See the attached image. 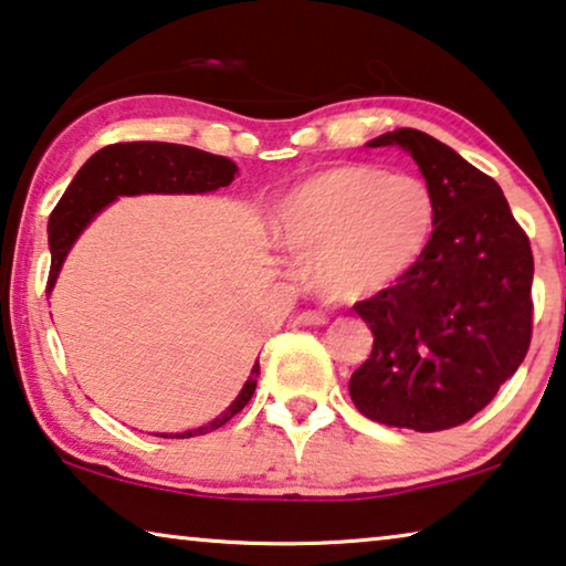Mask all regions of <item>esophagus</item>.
I'll return each instance as SVG.
<instances>
[{
	"instance_id": "1",
	"label": "esophagus",
	"mask_w": 566,
	"mask_h": 566,
	"mask_svg": "<svg viewBox=\"0 0 566 566\" xmlns=\"http://www.w3.org/2000/svg\"><path fill=\"white\" fill-rule=\"evenodd\" d=\"M294 323H297V325H325L327 315H325V312H319V310H305V312H300L297 317H294Z\"/></svg>"
}]
</instances>
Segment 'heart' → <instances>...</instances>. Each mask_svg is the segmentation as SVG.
<instances>
[{
  "label": "heart",
  "instance_id": "heart-1",
  "mask_svg": "<svg viewBox=\"0 0 566 566\" xmlns=\"http://www.w3.org/2000/svg\"><path fill=\"white\" fill-rule=\"evenodd\" d=\"M437 196L424 177L374 165H333L286 192L272 213L284 251L310 259L331 300H360L399 282L427 254Z\"/></svg>",
  "mask_w": 566,
  "mask_h": 566
}]
</instances>
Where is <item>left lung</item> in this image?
Instances as JSON below:
<instances>
[{
	"instance_id": "8db88e82",
	"label": "left lung",
	"mask_w": 566,
	"mask_h": 566,
	"mask_svg": "<svg viewBox=\"0 0 566 566\" xmlns=\"http://www.w3.org/2000/svg\"><path fill=\"white\" fill-rule=\"evenodd\" d=\"M399 145L437 196L427 254L394 286L356 302L374 350L350 376V399L378 424L442 432L465 424L524 364L534 327V254L501 185L417 129Z\"/></svg>"
}]
</instances>
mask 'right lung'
Listing matches in <instances>:
<instances>
[{
  "label": "right lung",
  "instance_id": "add662e5",
  "mask_svg": "<svg viewBox=\"0 0 566 566\" xmlns=\"http://www.w3.org/2000/svg\"><path fill=\"white\" fill-rule=\"evenodd\" d=\"M235 172H239V167L229 157L210 155V151L196 147L170 145V142H119V145L98 149L73 177V182L67 185L63 198L57 200L53 213H50L48 292H53L57 274H61L63 261L75 239L112 200L119 196H139V192H210L231 185ZM256 376L259 360L251 368V376L243 384L241 394L235 396V401L221 417H216L206 427L175 434L177 440L213 432L226 421H231L254 396Z\"/></svg>",
  "mask_w": 566,
  "mask_h": 566
}]
</instances>
